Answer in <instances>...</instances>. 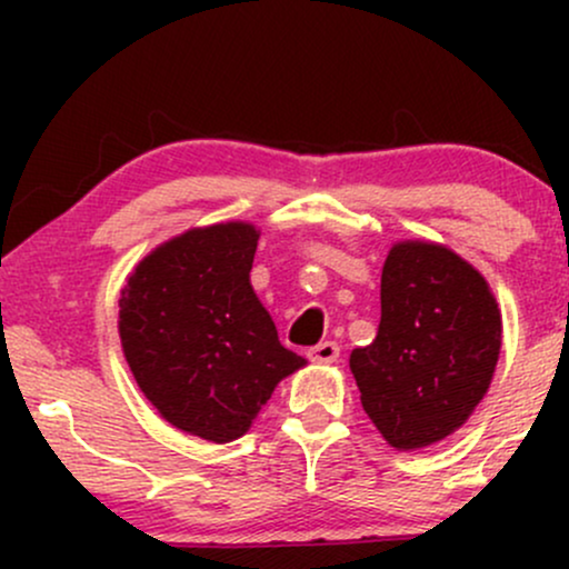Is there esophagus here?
Listing matches in <instances>:
<instances>
[{
	"label": "esophagus",
	"instance_id": "1",
	"mask_svg": "<svg viewBox=\"0 0 569 569\" xmlns=\"http://www.w3.org/2000/svg\"><path fill=\"white\" fill-rule=\"evenodd\" d=\"M307 358H310V361H318V363H335L339 358V348L335 342H321V345H316V348L307 350Z\"/></svg>",
	"mask_w": 569,
	"mask_h": 569
}]
</instances>
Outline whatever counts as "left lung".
Wrapping results in <instances>:
<instances>
[{
  "mask_svg": "<svg viewBox=\"0 0 569 569\" xmlns=\"http://www.w3.org/2000/svg\"><path fill=\"white\" fill-rule=\"evenodd\" d=\"M248 221L192 227L149 251L120 291V342L141 393L184 433L240 439L280 380L305 367L251 286Z\"/></svg>",
  "mask_w": 569,
  "mask_h": 569,
  "instance_id": "1",
  "label": "left lung"
}]
</instances>
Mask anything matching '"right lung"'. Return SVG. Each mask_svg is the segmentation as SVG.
Masks as SVG:
<instances>
[{"instance_id": "right-lung-1", "label": "right lung", "mask_w": 569, "mask_h": 569, "mask_svg": "<svg viewBox=\"0 0 569 569\" xmlns=\"http://www.w3.org/2000/svg\"><path fill=\"white\" fill-rule=\"evenodd\" d=\"M380 299V329L350 371L382 439L409 452L452 436L487 396L502 318L485 276L426 240L390 248Z\"/></svg>"}]
</instances>
